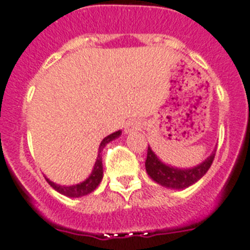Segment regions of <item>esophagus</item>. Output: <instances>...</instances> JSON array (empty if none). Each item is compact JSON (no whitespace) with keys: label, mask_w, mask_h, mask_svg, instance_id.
<instances>
[{"label":"esophagus","mask_w":250,"mask_h":250,"mask_svg":"<svg viewBox=\"0 0 250 250\" xmlns=\"http://www.w3.org/2000/svg\"><path fill=\"white\" fill-rule=\"evenodd\" d=\"M138 129V124H135L134 121H131V123H127L126 126H125V131L126 133H131V131H134V130Z\"/></svg>","instance_id":"esophagus-1"}]
</instances>
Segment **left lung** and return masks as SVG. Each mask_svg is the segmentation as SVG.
<instances>
[{
  "label": "left lung",
  "mask_w": 250,
  "mask_h": 250,
  "mask_svg": "<svg viewBox=\"0 0 250 250\" xmlns=\"http://www.w3.org/2000/svg\"><path fill=\"white\" fill-rule=\"evenodd\" d=\"M215 153L216 150L212 151L208 159H205V162L196 167L188 168V169H180V168H173L162 163L159 158L154 154V151L151 150L150 146H148V154H146V173L149 174L151 180L155 181L161 186L174 189L186 188L197 182L208 172L214 162Z\"/></svg>",
  "instance_id": "left-lung-1"
}]
</instances>
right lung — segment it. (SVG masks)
Segmentation results:
<instances>
[{
  "label": "right lung",
  "mask_w": 250,
  "mask_h": 250,
  "mask_svg": "<svg viewBox=\"0 0 250 250\" xmlns=\"http://www.w3.org/2000/svg\"><path fill=\"white\" fill-rule=\"evenodd\" d=\"M121 135V131H116V133L110 134L108 136H106L104 140L100 144L99 148V155H97V159H96L95 167H93L92 173L91 176L87 178L86 181H83L82 183H78V185H74V186H59V185H55L54 182H52L50 180L45 178L46 182L55 189V191H58L59 193L64 196H68V197H82V196H86L91 192L95 191L97 188V186L100 185V182L102 181V176H104V167H102V158H101V150L106 146L107 143H110L111 140L116 139L119 136Z\"/></svg>",
  "instance_id": "right-lung-1"
}]
</instances>
